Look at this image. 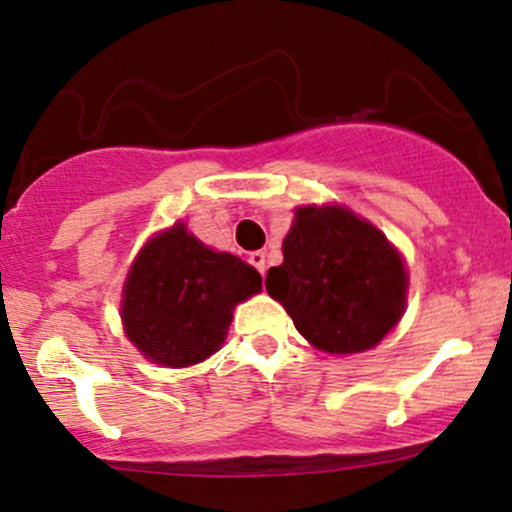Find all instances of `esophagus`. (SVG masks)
<instances>
[{
	"label": "esophagus",
	"mask_w": 512,
	"mask_h": 512,
	"mask_svg": "<svg viewBox=\"0 0 512 512\" xmlns=\"http://www.w3.org/2000/svg\"><path fill=\"white\" fill-rule=\"evenodd\" d=\"M248 260H250L252 267L257 269V272L264 274V269H267V257H264V252H250Z\"/></svg>",
	"instance_id": "obj_1"
}]
</instances>
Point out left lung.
<instances>
[{
    "instance_id": "obj_1",
    "label": "left lung",
    "mask_w": 512,
    "mask_h": 512,
    "mask_svg": "<svg viewBox=\"0 0 512 512\" xmlns=\"http://www.w3.org/2000/svg\"><path fill=\"white\" fill-rule=\"evenodd\" d=\"M264 286L312 346L343 355L374 348L398 324L408 274L372 224L343 207H303Z\"/></svg>"
}]
</instances>
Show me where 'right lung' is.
<instances>
[{"mask_svg": "<svg viewBox=\"0 0 512 512\" xmlns=\"http://www.w3.org/2000/svg\"><path fill=\"white\" fill-rule=\"evenodd\" d=\"M262 291V276L229 252L205 248L186 226L159 233L135 260L123 288L126 334L166 367L205 360L224 343L233 305Z\"/></svg>", "mask_w": 512, "mask_h": 512, "instance_id": "right-lung-1", "label": "right lung"}]
</instances>
